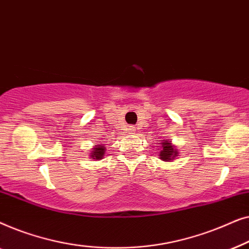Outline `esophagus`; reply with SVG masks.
Here are the masks:
<instances>
[{"label": "esophagus", "mask_w": 249, "mask_h": 249, "mask_svg": "<svg viewBox=\"0 0 249 249\" xmlns=\"http://www.w3.org/2000/svg\"><path fill=\"white\" fill-rule=\"evenodd\" d=\"M128 131L131 134V132L135 131V128H134V127H129V128H128Z\"/></svg>", "instance_id": "1"}]
</instances>
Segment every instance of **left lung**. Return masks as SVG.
I'll return each mask as SVG.
<instances>
[{
	"mask_svg": "<svg viewBox=\"0 0 249 249\" xmlns=\"http://www.w3.org/2000/svg\"><path fill=\"white\" fill-rule=\"evenodd\" d=\"M162 144V151L160 152V156L163 161H171L178 155V152H176V149L173 146H171V142H169L168 141H165L164 142H160Z\"/></svg>",
	"mask_w": 249,
	"mask_h": 249,
	"instance_id": "8db88e82",
	"label": "left lung"
}]
</instances>
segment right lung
Wrapping results in <instances>:
<instances>
[{
	"mask_svg": "<svg viewBox=\"0 0 249 249\" xmlns=\"http://www.w3.org/2000/svg\"><path fill=\"white\" fill-rule=\"evenodd\" d=\"M104 147L105 146L103 145H97L96 147L94 148L93 153L90 154V158L91 159H95V160H98V159H102L104 155Z\"/></svg>",
	"mask_w": 249,
	"mask_h": 249,
	"instance_id": "obj_1",
	"label": "right lung"
}]
</instances>
